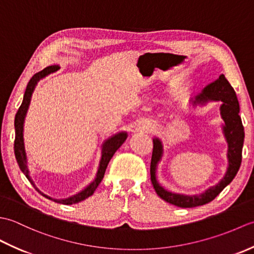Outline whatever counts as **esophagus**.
<instances>
[{"instance_id":"obj_1","label":"esophagus","mask_w":254,"mask_h":254,"mask_svg":"<svg viewBox=\"0 0 254 254\" xmlns=\"http://www.w3.org/2000/svg\"><path fill=\"white\" fill-rule=\"evenodd\" d=\"M153 127H154L153 124L149 123L148 121H141V122L138 123V126H137V130L138 131L148 132V131H152Z\"/></svg>"}]
</instances>
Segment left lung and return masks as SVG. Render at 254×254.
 I'll use <instances>...</instances> for the list:
<instances>
[{
  "label": "left lung",
  "instance_id": "8db88e82",
  "mask_svg": "<svg viewBox=\"0 0 254 254\" xmlns=\"http://www.w3.org/2000/svg\"><path fill=\"white\" fill-rule=\"evenodd\" d=\"M222 101L220 106V115H222L225 124L223 126V132L228 143L227 158H228V168L224 178L220 180L216 186L208 188L206 191L197 195H185V194L172 193L167 191L166 189L161 187L156 176L157 165L163 157V144L159 138L155 137L153 139L154 148L152 155V161H150V180H152L153 187L156 193L164 201L168 202L176 206L190 208L196 207L199 205H204L209 203L216 197L229 183L234 180L237 172H238L241 159H242V146H244L245 139V130L242 126L241 118L239 116V102L237 98L236 91L233 86L226 79L225 75L222 74L215 80V82L208 84L201 94L194 97L190 101L193 106L204 105L208 101Z\"/></svg>",
  "mask_w": 254,
  "mask_h": 254
}]
</instances>
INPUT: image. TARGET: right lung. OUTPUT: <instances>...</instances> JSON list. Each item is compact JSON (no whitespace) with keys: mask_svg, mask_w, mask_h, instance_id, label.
<instances>
[{"mask_svg":"<svg viewBox=\"0 0 254 254\" xmlns=\"http://www.w3.org/2000/svg\"><path fill=\"white\" fill-rule=\"evenodd\" d=\"M60 68L59 65H51L48 66L46 68L42 69V71L36 73L34 76L30 78V80L27 84L26 91L24 95V99L21 105L19 107V109L16 113L15 116V142H14V152H15V157L16 160H17V164L19 166L20 170L23 171V174L26 176L27 179L30 181L32 186L36 188V190H38L37 187L35 186L34 181L29 176V170L28 167H27V156H26V150H25V145H24V121H25V117L27 110H28V107L30 104V99H31V95L34 93V89L36 87L37 83L39 82L41 78H44L47 75H49L50 73L57 71V69ZM127 137V132H120L106 139L105 143L102 144V150H101V159L99 161V167H98V171L96 174V178L94 179L93 182H90L89 185L86 187L84 190L78 192L77 194H75L73 196H69L67 198H62V199H57V198H52L50 196L46 195V194L41 193L42 195L46 196L47 198L52 199L57 203L60 204H65V205H71L75 204L78 202H82L84 199L89 197L90 195H93L97 187L99 186V183L101 182L102 178L105 176V172L107 169V166L109 164L110 159L112 158V156L115 155V153L119 149V147L124 143Z\"/></svg>","mask_w":254,"mask_h":254,"instance_id":"obj_1","label":"right lung"}]
</instances>
